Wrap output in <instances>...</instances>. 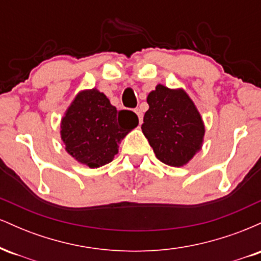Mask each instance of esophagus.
I'll use <instances>...</instances> for the list:
<instances>
[{"mask_svg": "<svg viewBox=\"0 0 261 261\" xmlns=\"http://www.w3.org/2000/svg\"><path fill=\"white\" fill-rule=\"evenodd\" d=\"M135 113H136V114H137V116H139V121H140V124H141V122H142V118H143L142 110H141V109H139V108H137V109H135Z\"/></svg>", "mask_w": 261, "mask_h": 261, "instance_id": "obj_1", "label": "esophagus"}]
</instances>
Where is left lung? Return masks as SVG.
<instances>
[{"label":"left lung","instance_id":"obj_1","mask_svg":"<svg viewBox=\"0 0 261 261\" xmlns=\"http://www.w3.org/2000/svg\"><path fill=\"white\" fill-rule=\"evenodd\" d=\"M149 109L141 128L155 157L172 167L187 164L201 147V116L184 91L158 85L147 97Z\"/></svg>","mask_w":261,"mask_h":261}]
</instances>
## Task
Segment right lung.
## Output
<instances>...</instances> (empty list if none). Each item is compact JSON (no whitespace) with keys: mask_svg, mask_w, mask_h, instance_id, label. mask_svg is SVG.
Returning <instances> with one entry per match:
<instances>
[{"mask_svg":"<svg viewBox=\"0 0 261 261\" xmlns=\"http://www.w3.org/2000/svg\"><path fill=\"white\" fill-rule=\"evenodd\" d=\"M120 112L128 115L126 123L118 119ZM137 124L136 114L130 110L118 112L103 93L91 89L80 93L66 112L61 139L74 160L97 168L112 162L121 139Z\"/></svg>","mask_w":261,"mask_h":261,"instance_id":"add662e5","label":"right lung"}]
</instances>
